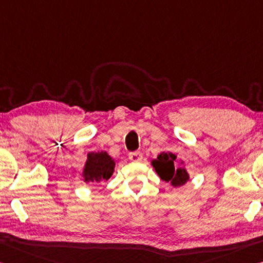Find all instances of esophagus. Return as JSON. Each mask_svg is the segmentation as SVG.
<instances>
[{
    "mask_svg": "<svg viewBox=\"0 0 263 263\" xmlns=\"http://www.w3.org/2000/svg\"><path fill=\"white\" fill-rule=\"evenodd\" d=\"M128 159L133 162H140L143 160V153L141 152H130L128 153Z\"/></svg>",
    "mask_w": 263,
    "mask_h": 263,
    "instance_id": "obj_1",
    "label": "esophagus"
}]
</instances>
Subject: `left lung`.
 <instances>
[{
  "label": "left lung",
  "instance_id": "8db88e82",
  "mask_svg": "<svg viewBox=\"0 0 263 263\" xmlns=\"http://www.w3.org/2000/svg\"><path fill=\"white\" fill-rule=\"evenodd\" d=\"M177 156L171 152H161L157 159L152 160V166L156 170L161 180L170 182L173 187H180L189 181L190 176L184 166L174 167ZM184 162L181 161V165Z\"/></svg>",
  "mask_w": 263,
  "mask_h": 263
}]
</instances>
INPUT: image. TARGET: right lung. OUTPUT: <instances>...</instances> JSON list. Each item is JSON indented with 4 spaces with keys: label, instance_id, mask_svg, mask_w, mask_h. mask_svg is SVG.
Here are the masks:
<instances>
[{
    "label": "right lung",
    "instance_id": "right-lung-1",
    "mask_svg": "<svg viewBox=\"0 0 263 263\" xmlns=\"http://www.w3.org/2000/svg\"><path fill=\"white\" fill-rule=\"evenodd\" d=\"M116 162L106 151L87 153L83 178L85 182L106 181L115 172Z\"/></svg>",
    "mask_w": 263,
    "mask_h": 263
}]
</instances>
